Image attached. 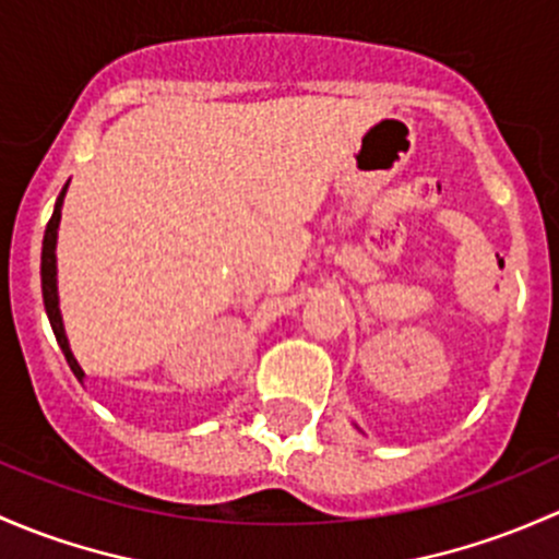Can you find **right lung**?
Masks as SVG:
<instances>
[{"mask_svg": "<svg viewBox=\"0 0 559 559\" xmlns=\"http://www.w3.org/2000/svg\"><path fill=\"white\" fill-rule=\"evenodd\" d=\"M67 188H61L59 199H56V206H53V215H50L48 226H45V237H43V301H45V312H48V320H50V328H53L56 333V342H59L61 353H64L69 368H72L74 377L83 382L85 371L80 368L78 360H74L72 349H69V338L64 333V320H61V309H59V285H56V239H59V223H61V204H64V195H67Z\"/></svg>", "mask_w": 559, "mask_h": 559, "instance_id": "add662e5", "label": "right lung"}]
</instances>
